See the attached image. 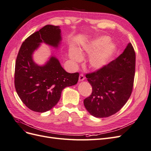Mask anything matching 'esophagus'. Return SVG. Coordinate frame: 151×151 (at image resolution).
Masks as SVG:
<instances>
[{
	"label": "esophagus",
	"mask_w": 151,
	"mask_h": 151,
	"mask_svg": "<svg viewBox=\"0 0 151 151\" xmlns=\"http://www.w3.org/2000/svg\"><path fill=\"white\" fill-rule=\"evenodd\" d=\"M84 79H85L84 76L83 74H80V75H79V81H84Z\"/></svg>",
	"instance_id": "34e87169"
}]
</instances>
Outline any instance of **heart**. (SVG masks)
<instances>
[{
	"mask_svg": "<svg viewBox=\"0 0 151 151\" xmlns=\"http://www.w3.org/2000/svg\"><path fill=\"white\" fill-rule=\"evenodd\" d=\"M109 41L110 38L108 36H102L84 45L77 52L72 48L69 52V57L76 63L81 60L84 54L91 55L89 58L90 65L96 69L101 68L107 64L115 50L113 43L107 44Z\"/></svg>",
	"mask_w": 151,
	"mask_h": 151,
	"instance_id": "b5f03b06",
	"label": "heart"
}]
</instances>
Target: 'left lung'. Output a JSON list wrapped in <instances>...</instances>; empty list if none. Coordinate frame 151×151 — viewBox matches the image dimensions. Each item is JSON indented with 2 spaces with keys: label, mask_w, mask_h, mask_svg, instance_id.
<instances>
[{
  "label": "left lung",
  "mask_w": 151,
  "mask_h": 151,
  "mask_svg": "<svg viewBox=\"0 0 151 151\" xmlns=\"http://www.w3.org/2000/svg\"><path fill=\"white\" fill-rule=\"evenodd\" d=\"M135 53L129 43L123 52L101 68L86 75L92 93L84 100L88 112L96 118L108 117L124 106L134 82Z\"/></svg>",
  "instance_id": "8db88e82"
}]
</instances>
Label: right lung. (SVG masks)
Masks as SVG:
<instances>
[{
  "instance_id": "right-lung-1",
  "label": "right lung",
  "mask_w": 151,
  "mask_h": 151,
  "mask_svg": "<svg viewBox=\"0 0 151 151\" xmlns=\"http://www.w3.org/2000/svg\"><path fill=\"white\" fill-rule=\"evenodd\" d=\"M60 33L59 26L46 25L27 38L18 52L15 88L22 103L32 111L43 113L51 109L60 100L62 90L76 84L79 80L78 72H67L55 57L43 66L33 60L32 55L40 43L58 47L62 40Z\"/></svg>"
}]
</instances>
